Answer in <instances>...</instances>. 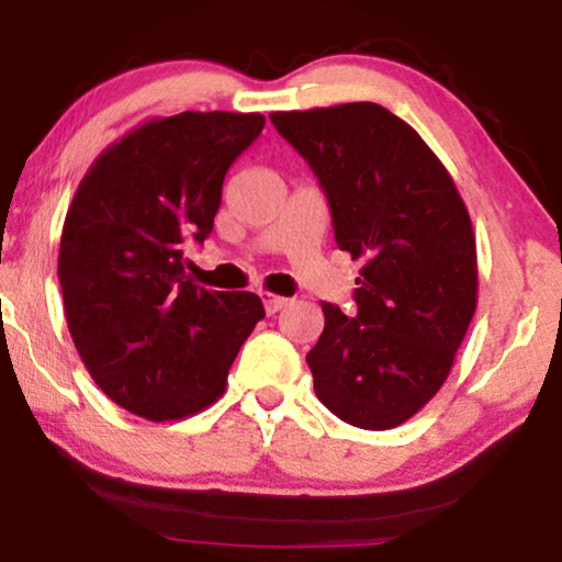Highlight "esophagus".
Returning a JSON list of instances; mask_svg holds the SVG:
<instances>
[{
    "instance_id": "1",
    "label": "esophagus",
    "mask_w": 562,
    "mask_h": 562,
    "mask_svg": "<svg viewBox=\"0 0 562 562\" xmlns=\"http://www.w3.org/2000/svg\"><path fill=\"white\" fill-rule=\"evenodd\" d=\"M263 306H266L268 314H276V312L286 310L289 299H286V296H279V294H266V296H263Z\"/></svg>"
}]
</instances>
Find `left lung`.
Here are the masks:
<instances>
[{"label": "left lung", "instance_id": "obj_1", "mask_svg": "<svg viewBox=\"0 0 562 562\" xmlns=\"http://www.w3.org/2000/svg\"><path fill=\"white\" fill-rule=\"evenodd\" d=\"M312 166L337 248L360 260L356 314L322 302L306 356L314 394L360 429L414 417L448 379L479 296L475 235L448 168L417 130L373 102L273 112Z\"/></svg>", "mask_w": 562, "mask_h": 562}]
</instances>
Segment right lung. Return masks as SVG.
I'll list each match as a JSON object with an SVG mask.
<instances>
[{"mask_svg": "<svg viewBox=\"0 0 562 562\" xmlns=\"http://www.w3.org/2000/svg\"><path fill=\"white\" fill-rule=\"evenodd\" d=\"M258 112H181L130 130L99 156L68 206L58 250L68 333L97 386L150 422L183 419L225 394L252 327L250 291H206L183 252L204 243Z\"/></svg>", "mask_w": 562, "mask_h": 562, "instance_id": "1", "label": "right lung"}]
</instances>
